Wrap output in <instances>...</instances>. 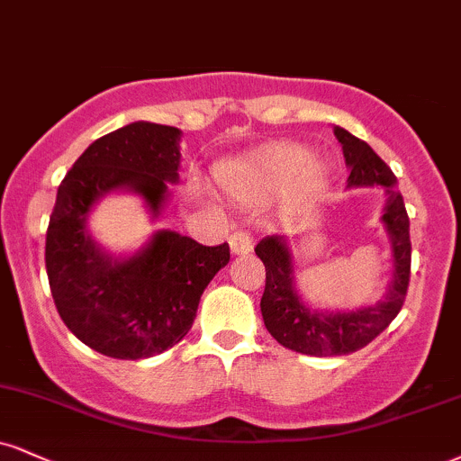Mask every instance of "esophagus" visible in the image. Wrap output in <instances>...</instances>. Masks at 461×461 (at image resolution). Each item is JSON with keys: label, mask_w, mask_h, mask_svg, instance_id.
<instances>
[{"label": "esophagus", "mask_w": 461, "mask_h": 461, "mask_svg": "<svg viewBox=\"0 0 461 461\" xmlns=\"http://www.w3.org/2000/svg\"><path fill=\"white\" fill-rule=\"evenodd\" d=\"M230 251L234 255H249L253 251V240L247 231L238 230L230 236Z\"/></svg>", "instance_id": "obj_1"}]
</instances>
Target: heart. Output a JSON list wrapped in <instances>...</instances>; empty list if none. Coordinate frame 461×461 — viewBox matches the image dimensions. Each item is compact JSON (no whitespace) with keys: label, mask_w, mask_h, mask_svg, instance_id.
Instances as JSON below:
<instances>
[{"label":"heart","mask_w":461,"mask_h":461,"mask_svg":"<svg viewBox=\"0 0 461 461\" xmlns=\"http://www.w3.org/2000/svg\"><path fill=\"white\" fill-rule=\"evenodd\" d=\"M326 176V165L318 158H309L303 146H276L240 160L223 165L216 171V182L236 202L245 206H258L279 197L296 177L304 182H320Z\"/></svg>","instance_id":"1"}]
</instances>
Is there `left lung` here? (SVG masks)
Returning a JSON list of instances; mask_svg holds the SVG:
<instances>
[{"label": "left lung", "mask_w": 461, "mask_h": 461, "mask_svg": "<svg viewBox=\"0 0 461 461\" xmlns=\"http://www.w3.org/2000/svg\"><path fill=\"white\" fill-rule=\"evenodd\" d=\"M350 177L346 188L382 186L386 202L382 225L391 242L393 275L384 298L367 307L329 312L313 309L296 287V259L287 236H268L255 247L266 266V287L259 307L266 329L281 346L309 357H341L352 354L374 341L402 309L410 281V221L397 191V177L369 143L352 132L335 126Z\"/></svg>", "instance_id": "8db88e82"}]
</instances>
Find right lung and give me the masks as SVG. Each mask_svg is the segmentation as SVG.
I'll return each instance as SVG.
<instances>
[{
    "instance_id": "1",
    "label": "right lung",
    "mask_w": 461,
    "mask_h": 461,
    "mask_svg": "<svg viewBox=\"0 0 461 461\" xmlns=\"http://www.w3.org/2000/svg\"><path fill=\"white\" fill-rule=\"evenodd\" d=\"M176 126L132 122L92 143L58 188L44 264L59 318L77 339L111 358H149L185 339L199 298L230 262L227 242L203 247L158 230L131 255H113L87 219L111 193L143 199L152 221L180 180Z\"/></svg>"
}]
</instances>
